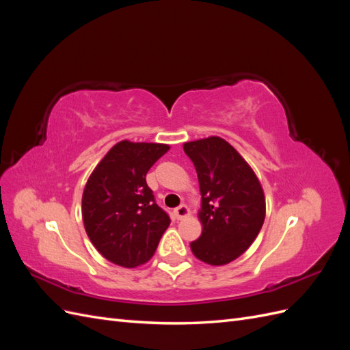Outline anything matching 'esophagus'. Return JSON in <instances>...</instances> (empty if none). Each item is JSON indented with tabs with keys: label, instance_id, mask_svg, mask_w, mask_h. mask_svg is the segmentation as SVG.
Returning <instances> with one entry per match:
<instances>
[{
	"label": "esophagus",
	"instance_id": "34e87169",
	"mask_svg": "<svg viewBox=\"0 0 350 350\" xmlns=\"http://www.w3.org/2000/svg\"><path fill=\"white\" fill-rule=\"evenodd\" d=\"M174 215H175V217L179 220V219H184V217H187L188 215H189V208L185 206V204H181L179 207H176L175 210H174Z\"/></svg>",
	"mask_w": 350,
	"mask_h": 350
}]
</instances>
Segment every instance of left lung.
Instances as JSON below:
<instances>
[{
  "label": "left lung",
  "instance_id": "1",
  "mask_svg": "<svg viewBox=\"0 0 350 350\" xmlns=\"http://www.w3.org/2000/svg\"><path fill=\"white\" fill-rule=\"evenodd\" d=\"M200 184L203 230L191 242L194 256L210 266L237 260L256 241L266 217V198L257 175L220 137L184 143Z\"/></svg>",
  "mask_w": 350,
  "mask_h": 350
}]
</instances>
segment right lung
Returning a JSON list of instances; mask_svg holds the SVG:
<instances>
[{
  "instance_id": "obj_1",
  "label": "right lung",
  "mask_w": 350,
  "mask_h": 350,
  "mask_svg": "<svg viewBox=\"0 0 350 350\" xmlns=\"http://www.w3.org/2000/svg\"><path fill=\"white\" fill-rule=\"evenodd\" d=\"M167 144L122 140L93 169L81 216L92 243L108 261L133 269L149 261L171 219L156 204L146 175Z\"/></svg>"
}]
</instances>
